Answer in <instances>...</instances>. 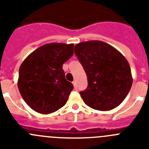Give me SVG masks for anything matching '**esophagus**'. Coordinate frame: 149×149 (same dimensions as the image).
<instances>
[{
    "label": "esophagus",
    "mask_w": 149,
    "mask_h": 149,
    "mask_svg": "<svg viewBox=\"0 0 149 149\" xmlns=\"http://www.w3.org/2000/svg\"><path fill=\"white\" fill-rule=\"evenodd\" d=\"M72 84H73L74 88V89H77V84H76V81H73V82H72Z\"/></svg>",
    "instance_id": "34e87169"
}]
</instances>
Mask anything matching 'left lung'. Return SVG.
<instances>
[{"instance_id": "obj_1", "label": "left lung", "mask_w": 149, "mask_h": 149, "mask_svg": "<svg viewBox=\"0 0 149 149\" xmlns=\"http://www.w3.org/2000/svg\"><path fill=\"white\" fill-rule=\"evenodd\" d=\"M74 53L87 76V88L80 93L84 103L101 111L119 106L133 83L125 57L110 45L98 40L77 44Z\"/></svg>"}]
</instances>
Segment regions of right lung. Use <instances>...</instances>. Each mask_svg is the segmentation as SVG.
<instances>
[{
	"mask_svg": "<svg viewBox=\"0 0 149 149\" xmlns=\"http://www.w3.org/2000/svg\"><path fill=\"white\" fill-rule=\"evenodd\" d=\"M73 54V44L48 43L24 60L19 68L18 87L30 108L49 114L66 104L73 85L65 79L63 65Z\"/></svg>",
	"mask_w": 149,
	"mask_h": 149,
	"instance_id": "add662e5",
	"label": "right lung"
}]
</instances>
